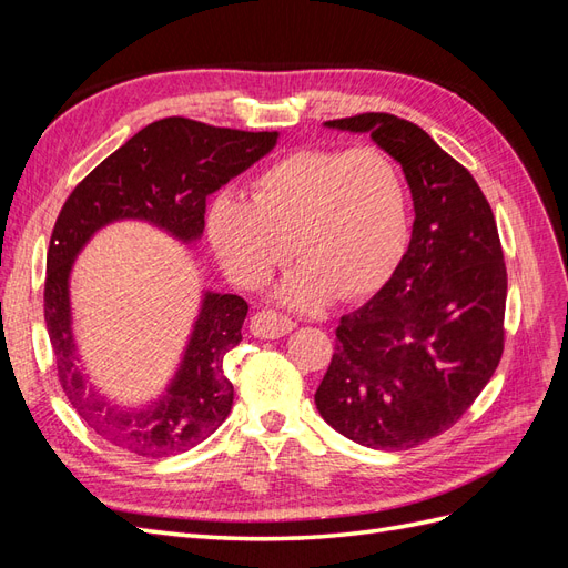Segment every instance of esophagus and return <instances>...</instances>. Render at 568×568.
I'll use <instances>...</instances> for the list:
<instances>
[{"instance_id": "34e87169", "label": "esophagus", "mask_w": 568, "mask_h": 568, "mask_svg": "<svg viewBox=\"0 0 568 568\" xmlns=\"http://www.w3.org/2000/svg\"><path fill=\"white\" fill-rule=\"evenodd\" d=\"M294 322L288 317L274 313V311H265V313H255L251 317V334L257 338H280L286 336L288 332H294Z\"/></svg>"}]
</instances>
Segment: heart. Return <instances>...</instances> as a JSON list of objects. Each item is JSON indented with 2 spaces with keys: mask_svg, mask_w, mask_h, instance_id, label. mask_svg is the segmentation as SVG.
<instances>
[{
  "mask_svg": "<svg viewBox=\"0 0 568 568\" xmlns=\"http://www.w3.org/2000/svg\"><path fill=\"white\" fill-rule=\"evenodd\" d=\"M405 236L403 175L374 146L296 149L253 180V203L220 194L209 211L217 263L242 286L263 284L294 244L301 267L277 298L301 313L379 288Z\"/></svg>",
  "mask_w": 568,
  "mask_h": 568,
  "instance_id": "heart-1",
  "label": "heart"
}]
</instances>
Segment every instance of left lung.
Returning a JSON list of instances; mask_svg holds the SVG:
<instances>
[{
    "mask_svg": "<svg viewBox=\"0 0 568 568\" xmlns=\"http://www.w3.org/2000/svg\"><path fill=\"white\" fill-rule=\"evenodd\" d=\"M324 128L369 134L403 165L415 222L390 280L338 320L315 405L341 436L374 450H407L448 432L500 363V236L469 170L415 123L363 113Z\"/></svg>",
    "mask_w": 568,
    "mask_h": 568,
    "instance_id": "1",
    "label": "left lung"
}]
</instances>
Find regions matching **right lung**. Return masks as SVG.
<instances>
[{"instance_id": "add662e5", "label": "right lung", "mask_w": 568, "mask_h": 568, "mask_svg": "<svg viewBox=\"0 0 568 568\" xmlns=\"http://www.w3.org/2000/svg\"><path fill=\"white\" fill-rule=\"evenodd\" d=\"M280 132L213 128L189 118L146 125L101 161L68 196L47 251L44 322L61 388L101 438L142 457L194 448L227 419L234 386L225 355L242 341L248 305L234 294L203 288L180 363L161 395L118 405L84 374L73 326L71 274L94 234L113 222H146L194 246L203 234L205 199L274 149Z\"/></svg>"}]
</instances>
